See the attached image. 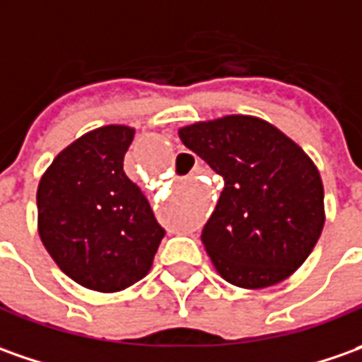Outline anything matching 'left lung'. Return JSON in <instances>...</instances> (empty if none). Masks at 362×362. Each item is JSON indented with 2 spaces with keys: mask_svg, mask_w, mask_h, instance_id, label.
<instances>
[{
  "mask_svg": "<svg viewBox=\"0 0 362 362\" xmlns=\"http://www.w3.org/2000/svg\"><path fill=\"white\" fill-rule=\"evenodd\" d=\"M178 136L224 180L202 228L216 272L240 288H267L288 279L325 226V188L315 162L256 116L194 122Z\"/></svg>",
  "mask_w": 362,
  "mask_h": 362,
  "instance_id": "left-lung-1",
  "label": "left lung"
}]
</instances>
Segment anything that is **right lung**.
I'll return each instance as SVG.
<instances>
[{"label": "right lung", "instance_id": "1", "mask_svg": "<svg viewBox=\"0 0 362 362\" xmlns=\"http://www.w3.org/2000/svg\"><path fill=\"white\" fill-rule=\"evenodd\" d=\"M136 130L110 124L64 148L37 186V232L71 281L118 293L144 279L164 228L142 190L126 176L124 156Z\"/></svg>", "mask_w": 362, "mask_h": 362}]
</instances>
